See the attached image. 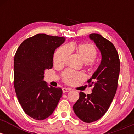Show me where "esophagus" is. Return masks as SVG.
<instances>
[{"label": "esophagus", "mask_w": 134, "mask_h": 134, "mask_svg": "<svg viewBox=\"0 0 134 134\" xmlns=\"http://www.w3.org/2000/svg\"><path fill=\"white\" fill-rule=\"evenodd\" d=\"M70 90H70V88H66V87H64V88L62 89V91L64 93H67V92H69Z\"/></svg>", "instance_id": "esophagus-1"}]
</instances>
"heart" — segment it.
Segmentation results:
<instances>
[{
    "mask_svg": "<svg viewBox=\"0 0 134 134\" xmlns=\"http://www.w3.org/2000/svg\"><path fill=\"white\" fill-rule=\"evenodd\" d=\"M70 52H75L81 59L85 63V65L93 67L96 64L94 58L96 57L97 50L93 44L91 43L70 44L60 48L55 53L53 62L57 66H62L67 61ZM63 79L69 84H76L84 79V76L81 72H75L67 70L63 73Z\"/></svg>",
    "mask_w": 134,
    "mask_h": 134,
    "instance_id": "obj_1",
    "label": "heart"
}]
</instances>
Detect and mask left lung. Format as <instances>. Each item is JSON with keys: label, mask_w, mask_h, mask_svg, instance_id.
Returning <instances> with one entry per match:
<instances>
[{"label": "left lung", "mask_w": 134, "mask_h": 134, "mask_svg": "<svg viewBox=\"0 0 134 134\" xmlns=\"http://www.w3.org/2000/svg\"><path fill=\"white\" fill-rule=\"evenodd\" d=\"M89 37L100 51L101 60L87 81L90 86H94L92 93L86 95L80 92L73 106L75 114L86 123L98 120L108 111L116 94L120 73L119 57L113 43L99 34H90Z\"/></svg>", "instance_id": "1"}]
</instances>
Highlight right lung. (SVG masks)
<instances>
[{
    "instance_id": "1",
    "label": "right lung",
    "mask_w": 134,
    "mask_h": 134,
    "mask_svg": "<svg viewBox=\"0 0 134 134\" xmlns=\"http://www.w3.org/2000/svg\"><path fill=\"white\" fill-rule=\"evenodd\" d=\"M65 41V37L37 34L23 41L15 54L14 86L18 101L37 120L50 116L62 97V89L49 87L43 79L44 71L53 67L55 50Z\"/></svg>"
}]
</instances>
